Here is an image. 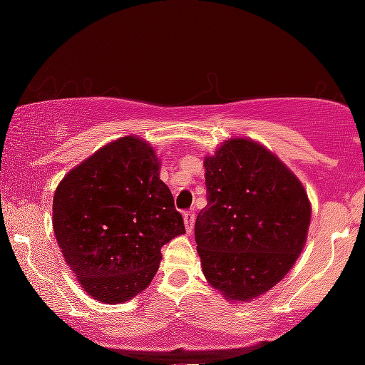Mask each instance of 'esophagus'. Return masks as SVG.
<instances>
[{
    "label": "esophagus",
    "mask_w": 365,
    "mask_h": 365,
    "mask_svg": "<svg viewBox=\"0 0 365 365\" xmlns=\"http://www.w3.org/2000/svg\"><path fill=\"white\" fill-rule=\"evenodd\" d=\"M183 223H185L187 233H188V235H190L192 230H194V223H195V211L183 212Z\"/></svg>",
    "instance_id": "34e87169"
}]
</instances>
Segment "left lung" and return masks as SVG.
<instances>
[{
    "label": "left lung",
    "mask_w": 365,
    "mask_h": 365,
    "mask_svg": "<svg viewBox=\"0 0 365 365\" xmlns=\"http://www.w3.org/2000/svg\"><path fill=\"white\" fill-rule=\"evenodd\" d=\"M207 206L195 242L207 283L249 302L282 282L302 252L311 202L300 180L259 142L230 139L204 159Z\"/></svg>",
    "instance_id": "obj_1"
}]
</instances>
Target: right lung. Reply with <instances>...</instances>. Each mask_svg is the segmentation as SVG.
I'll return each mask as SVG.
<instances>
[{
    "instance_id": "obj_1",
    "label": "right lung",
    "mask_w": 365,
    "mask_h": 365,
    "mask_svg": "<svg viewBox=\"0 0 365 365\" xmlns=\"http://www.w3.org/2000/svg\"><path fill=\"white\" fill-rule=\"evenodd\" d=\"M53 230L65 262L92 299L121 304L153 282L161 247L185 233L159 159L127 135L96 150L54 192Z\"/></svg>"
}]
</instances>
